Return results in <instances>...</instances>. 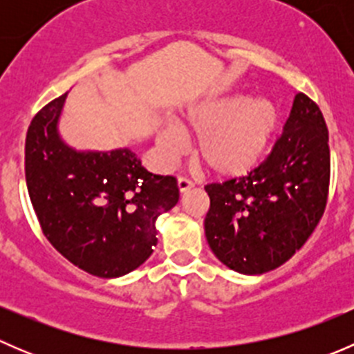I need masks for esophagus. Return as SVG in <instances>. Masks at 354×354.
I'll list each match as a JSON object with an SVG mask.
<instances>
[{"label": "esophagus", "instance_id": "esophagus-1", "mask_svg": "<svg viewBox=\"0 0 354 354\" xmlns=\"http://www.w3.org/2000/svg\"><path fill=\"white\" fill-rule=\"evenodd\" d=\"M194 187H195V183L190 180V178H187V176H180V178H178V188H180L181 194H185V192L192 190V188H194Z\"/></svg>", "mask_w": 354, "mask_h": 354}]
</instances>
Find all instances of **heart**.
Listing matches in <instances>:
<instances>
[{"label":"heart","mask_w":354,"mask_h":354,"mask_svg":"<svg viewBox=\"0 0 354 354\" xmlns=\"http://www.w3.org/2000/svg\"><path fill=\"white\" fill-rule=\"evenodd\" d=\"M279 124V108L272 99L233 94L212 97L192 106L178 123L188 137H198L197 159L203 167L219 176H243L255 169L269 151ZM167 159L183 151L174 131L157 133Z\"/></svg>","instance_id":"1"}]
</instances>
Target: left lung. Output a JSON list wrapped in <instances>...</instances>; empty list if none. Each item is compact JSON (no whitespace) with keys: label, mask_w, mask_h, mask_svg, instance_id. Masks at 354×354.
<instances>
[{"label":"left lung","mask_w":354,"mask_h":354,"mask_svg":"<svg viewBox=\"0 0 354 354\" xmlns=\"http://www.w3.org/2000/svg\"><path fill=\"white\" fill-rule=\"evenodd\" d=\"M330 180L329 131L319 106L296 94L272 152L246 176L205 187V236L214 255L246 276L288 262L326 210Z\"/></svg>","instance_id":"1"}]
</instances>
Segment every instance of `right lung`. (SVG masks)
Listing matches in <instances>:
<instances>
[{
  "label": "right lung",
  "instance_id": "right-lung-1",
  "mask_svg": "<svg viewBox=\"0 0 354 354\" xmlns=\"http://www.w3.org/2000/svg\"><path fill=\"white\" fill-rule=\"evenodd\" d=\"M66 94L46 104L25 138V180L42 233L73 266L120 277L157 245L156 221L180 200L176 178L152 174L130 149L75 151L58 133Z\"/></svg>",
  "mask_w": 354,
  "mask_h": 354
}]
</instances>
